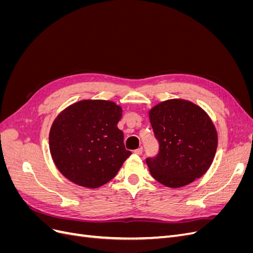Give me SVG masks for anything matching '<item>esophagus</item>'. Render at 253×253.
<instances>
[{"mask_svg": "<svg viewBox=\"0 0 253 253\" xmlns=\"http://www.w3.org/2000/svg\"><path fill=\"white\" fill-rule=\"evenodd\" d=\"M134 153H135L136 155H141V154H142V148H139V149L135 150V151H134Z\"/></svg>", "mask_w": 253, "mask_h": 253, "instance_id": "obj_1", "label": "esophagus"}]
</instances>
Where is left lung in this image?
Segmentation results:
<instances>
[{
    "label": "left lung",
    "mask_w": 253,
    "mask_h": 253,
    "mask_svg": "<svg viewBox=\"0 0 253 253\" xmlns=\"http://www.w3.org/2000/svg\"><path fill=\"white\" fill-rule=\"evenodd\" d=\"M159 142L156 157L148 158L151 175L169 188L193 182L209 170L217 149V132L201 106L183 99H170L149 111Z\"/></svg>",
    "instance_id": "1"
}]
</instances>
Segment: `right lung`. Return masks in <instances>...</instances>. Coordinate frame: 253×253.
<instances>
[{
    "label": "right lung",
    "mask_w": 253,
    "mask_h": 253,
    "mask_svg": "<svg viewBox=\"0 0 253 253\" xmlns=\"http://www.w3.org/2000/svg\"><path fill=\"white\" fill-rule=\"evenodd\" d=\"M121 106L109 100H81L61 112L49 132L57 169L76 185L96 189L113 179L132 154L117 125Z\"/></svg>",
    "instance_id": "1"
}]
</instances>
